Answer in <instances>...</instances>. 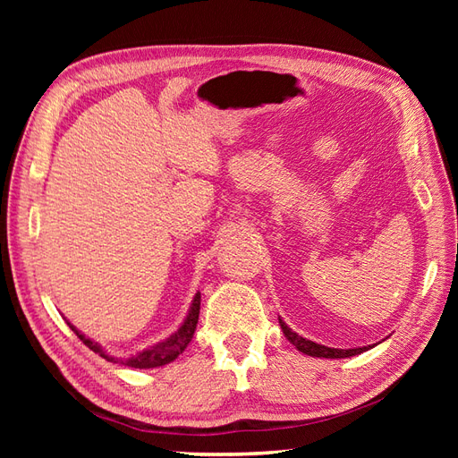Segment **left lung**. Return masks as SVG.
<instances>
[{"instance_id":"left-lung-1","label":"left lung","mask_w":458,"mask_h":458,"mask_svg":"<svg viewBox=\"0 0 458 458\" xmlns=\"http://www.w3.org/2000/svg\"><path fill=\"white\" fill-rule=\"evenodd\" d=\"M279 325L283 328V335L286 336V340L290 344L296 345V350L306 353L310 357H325V359H345V357H353V355H359L363 352H369L370 348H374L377 344L372 345H363V348H348V350H342V348H328V345H323V344H317V342H311L308 338L300 336L298 332H294L293 328H290L283 318L279 317Z\"/></svg>"}]
</instances>
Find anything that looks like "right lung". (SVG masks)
Wrapping results in <instances>:
<instances>
[{"label": "right lung", "mask_w": 458, "mask_h": 458, "mask_svg": "<svg viewBox=\"0 0 458 458\" xmlns=\"http://www.w3.org/2000/svg\"><path fill=\"white\" fill-rule=\"evenodd\" d=\"M199 313H200V293H197L195 298H192L189 311H187V317L183 318V323L179 325V328L174 332V335H170L168 338L162 340V342L148 345V348L137 352L135 355H130V357L110 355L99 342L88 338L84 332H80L71 321H68V318H64V321H66L68 327L74 330V335L81 342H84L91 352L99 353L103 359H106V361L126 365V367H131V369H157V367H164V365L175 361L177 355L185 352L189 342L192 340V335H195V328H197V323H199Z\"/></svg>", "instance_id": "right-lung-1"}]
</instances>
